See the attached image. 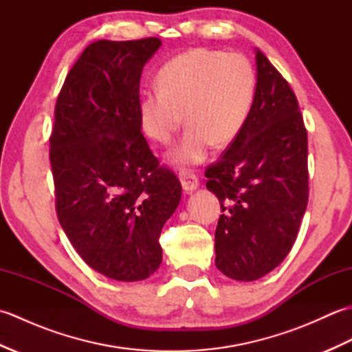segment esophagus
I'll use <instances>...</instances> for the list:
<instances>
[{"instance_id":"esophagus-1","label":"esophagus","mask_w":352,"mask_h":352,"mask_svg":"<svg viewBox=\"0 0 352 352\" xmlns=\"http://www.w3.org/2000/svg\"><path fill=\"white\" fill-rule=\"evenodd\" d=\"M180 182H182V186H183V190L186 193H190V192H193V190L199 188L198 177L190 174V172H183V174L180 175Z\"/></svg>"}]
</instances>
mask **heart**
Instances as JSON below:
<instances>
[{
	"instance_id": "obj_1",
	"label": "heart",
	"mask_w": 352,
	"mask_h": 352,
	"mask_svg": "<svg viewBox=\"0 0 352 352\" xmlns=\"http://www.w3.org/2000/svg\"><path fill=\"white\" fill-rule=\"evenodd\" d=\"M157 86L139 98L142 130L168 146L186 121L180 145L169 153L172 164L186 168L204 162L212 145L227 148L237 139L252 107L256 72L237 52L195 48L164 63Z\"/></svg>"
}]
</instances>
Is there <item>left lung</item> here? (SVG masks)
Listing matches in <instances>:
<instances>
[{
	"mask_svg": "<svg viewBox=\"0 0 352 352\" xmlns=\"http://www.w3.org/2000/svg\"><path fill=\"white\" fill-rule=\"evenodd\" d=\"M243 130L206 170L221 212L216 267L237 281L265 276L294 246L309 201L307 131L289 83L260 50Z\"/></svg>",
	"mask_w": 352,
	"mask_h": 352,
	"instance_id": "left-lung-1",
	"label": "left lung"
}]
</instances>
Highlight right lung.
Masks as SVG:
<instances>
[{
  "instance_id": "obj_1",
  "label": "right lung",
  "mask_w": 352,
  "mask_h": 352,
  "mask_svg": "<svg viewBox=\"0 0 352 352\" xmlns=\"http://www.w3.org/2000/svg\"><path fill=\"white\" fill-rule=\"evenodd\" d=\"M162 41H98L72 66L56 104L50 160L57 218L94 271L140 281L162 263V228L182 184L142 134L139 85Z\"/></svg>"
}]
</instances>
